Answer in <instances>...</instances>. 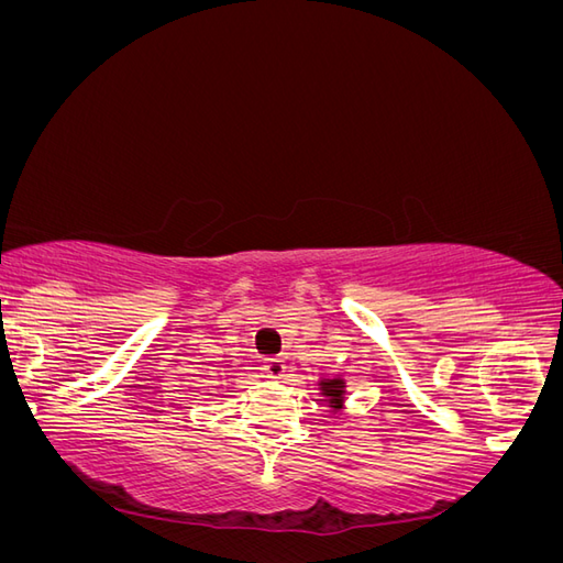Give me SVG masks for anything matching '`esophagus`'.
<instances>
[{
    "mask_svg": "<svg viewBox=\"0 0 563 563\" xmlns=\"http://www.w3.org/2000/svg\"><path fill=\"white\" fill-rule=\"evenodd\" d=\"M263 371L267 373L269 378H282L286 373V362L282 360V356H265Z\"/></svg>",
    "mask_w": 563,
    "mask_h": 563,
    "instance_id": "1",
    "label": "esophagus"
}]
</instances>
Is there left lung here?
Wrapping results in <instances>:
<instances>
[{
  "label": "left lung",
  "mask_w": 563,
  "mask_h": 563,
  "mask_svg": "<svg viewBox=\"0 0 563 563\" xmlns=\"http://www.w3.org/2000/svg\"><path fill=\"white\" fill-rule=\"evenodd\" d=\"M323 395L331 397V404H338L340 395H343V380H327V383H323Z\"/></svg>",
  "instance_id": "left-lung-1"
}]
</instances>
